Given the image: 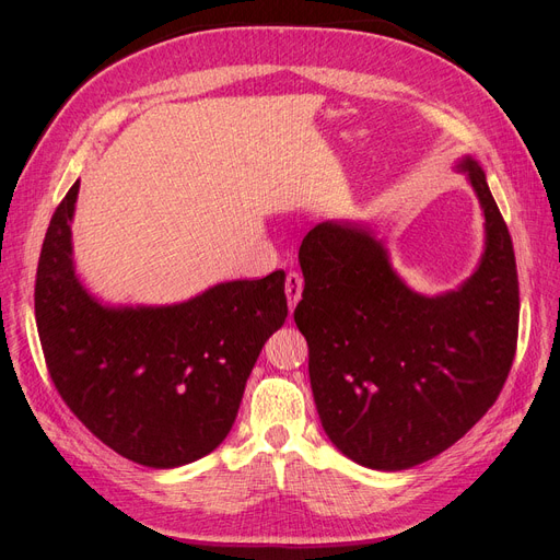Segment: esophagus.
<instances>
[{"instance_id": "esophagus-1", "label": "esophagus", "mask_w": 560, "mask_h": 560, "mask_svg": "<svg viewBox=\"0 0 560 560\" xmlns=\"http://www.w3.org/2000/svg\"><path fill=\"white\" fill-rule=\"evenodd\" d=\"M284 294H287V301H290V311H294L301 294H303V278L299 273L287 276V280H284Z\"/></svg>"}]
</instances>
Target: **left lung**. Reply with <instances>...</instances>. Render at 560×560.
I'll list each match as a JSON object with an SVG mask.
<instances>
[{
  "label": "left lung",
  "instance_id": "left-lung-1",
  "mask_svg": "<svg viewBox=\"0 0 560 560\" xmlns=\"http://www.w3.org/2000/svg\"><path fill=\"white\" fill-rule=\"evenodd\" d=\"M483 210L474 273L444 294H420L362 222H322L299 249L317 413L331 444L369 469L416 467L453 446L495 404L518 336L512 235L471 156L457 161Z\"/></svg>",
  "mask_w": 560,
  "mask_h": 560
}]
</instances>
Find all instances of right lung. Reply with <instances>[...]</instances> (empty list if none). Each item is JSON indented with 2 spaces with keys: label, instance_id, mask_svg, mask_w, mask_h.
<instances>
[{
  "label": "right lung",
  "instance_id": "add662e5",
  "mask_svg": "<svg viewBox=\"0 0 560 560\" xmlns=\"http://www.w3.org/2000/svg\"><path fill=\"white\" fill-rule=\"evenodd\" d=\"M77 196L79 179L50 219L37 268L48 374L118 455L154 469L189 465L224 442L254 362L284 325V273L219 282L171 306H109L74 270Z\"/></svg>",
  "mask_w": 560,
  "mask_h": 560
}]
</instances>
